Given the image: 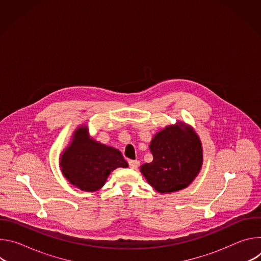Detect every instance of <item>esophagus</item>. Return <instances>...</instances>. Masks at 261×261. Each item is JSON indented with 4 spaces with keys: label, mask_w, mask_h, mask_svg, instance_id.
Wrapping results in <instances>:
<instances>
[{
    "label": "esophagus",
    "mask_w": 261,
    "mask_h": 261,
    "mask_svg": "<svg viewBox=\"0 0 261 261\" xmlns=\"http://www.w3.org/2000/svg\"><path fill=\"white\" fill-rule=\"evenodd\" d=\"M128 163H129V167L132 168V169H136L138 167V165H139V161L138 160H129Z\"/></svg>",
    "instance_id": "obj_1"
}]
</instances>
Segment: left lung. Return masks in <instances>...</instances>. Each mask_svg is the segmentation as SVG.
I'll use <instances>...</instances> for the list:
<instances>
[{"instance_id":"obj_1","label":"left lung","mask_w":261,"mask_h":261,"mask_svg":"<svg viewBox=\"0 0 261 261\" xmlns=\"http://www.w3.org/2000/svg\"><path fill=\"white\" fill-rule=\"evenodd\" d=\"M150 150L153 161L142 164L140 171L162 194L187 188L201 169V141L190 126L181 122L159 131L151 141Z\"/></svg>"}]
</instances>
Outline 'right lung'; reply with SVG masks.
<instances>
[{
	"instance_id": "obj_1",
	"label": "right lung",
	"mask_w": 261,
	"mask_h": 261,
	"mask_svg": "<svg viewBox=\"0 0 261 261\" xmlns=\"http://www.w3.org/2000/svg\"><path fill=\"white\" fill-rule=\"evenodd\" d=\"M64 176L79 189L95 192L103 187L110 172L128 163L122 153L113 146L102 144L89 136L88 127L75 130L72 141L61 155Z\"/></svg>"
}]
</instances>
